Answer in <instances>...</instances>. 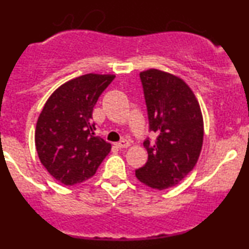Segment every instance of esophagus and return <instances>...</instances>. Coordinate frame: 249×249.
Here are the masks:
<instances>
[{
	"mask_svg": "<svg viewBox=\"0 0 249 249\" xmlns=\"http://www.w3.org/2000/svg\"><path fill=\"white\" fill-rule=\"evenodd\" d=\"M116 146L118 148H126L130 146V142H128V141H126V139H122L121 142H116Z\"/></svg>",
	"mask_w": 249,
	"mask_h": 249,
	"instance_id": "34e87169",
	"label": "esophagus"
}]
</instances>
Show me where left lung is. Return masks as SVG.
<instances>
[{
    "label": "left lung",
    "instance_id": "obj_1",
    "mask_svg": "<svg viewBox=\"0 0 249 249\" xmlns=\"http://www.w3.org/2000/svg\"><path fill=\"white\" fill-rule=\"evenodd\" d=\"M150 131L156 142L146 139L148 158L136 170L142 184L156 190L176 186L198 161L204 141V121L198 99L179 77L158 69L141 72Z\"/></svg>",
    "mask_w": 249,
    "mask_h": 249
}]
</instances>
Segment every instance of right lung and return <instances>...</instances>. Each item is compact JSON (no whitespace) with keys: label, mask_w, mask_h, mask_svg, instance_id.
I'll use <instances>...</instances> for the list:
<instances>
[{"label":"right lung","mask_w":249,"mask_h":249,"mask_svg":"<svg viewBox=\"0 0 249 249\" xmlns=\"http://www.w3.org/2000/svg\"><path fill=\"white\" fill-rule=\"evenodd\" d=\"M115 75L88 73L53 91L37 119L35 145L42 165L56 180L75 185L95 176L111 144L95 136L92 111Z\"/></svg>","instance_id":"obj_1"}]
</instances>
